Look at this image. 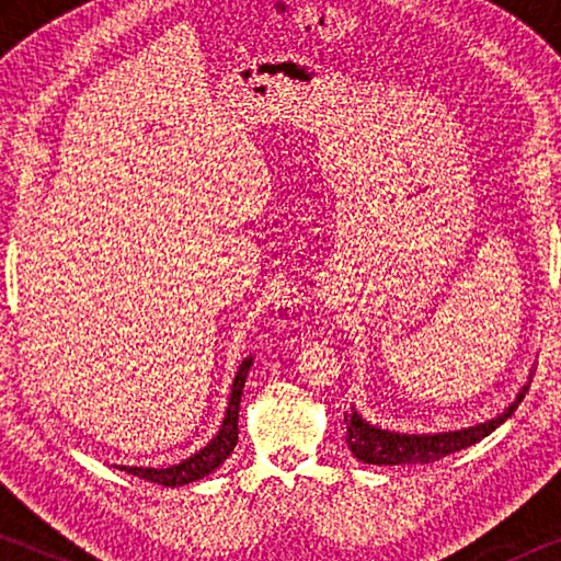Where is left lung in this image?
I'll list each match as a JSON object with an SVG mask.
<instances>
[{"label":"left lung","mask_w":561,"mask_h":561,"mask_svg":"<svg viewBox=\"0 0 561 561\" xmlns=\"http://www.w3.org/2000/svg\"><path fill=\"white\" fill-rule=\"evenodd\" d=\"M527 393V386L522 388L519 396L515 398L505 413L492 417L488 423L472 425V428L465 431H453V433H438V435H401L391 431H381L368 425L364 417L356 411L344 413L346 423V443L351 453L356 455L358 460L368 465H425V462H438L445 455H453L468 445H474L482 438L500 428L507 417L515 413V408L522 403V398Z\"/></svg>","instance_id":"left-lung-1"}]
</instances>
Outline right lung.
Returning <instances> with one entry per match:
<instances>
[{"instance_id":"obj_1","label":"right lung","mask_w":561,"mask_h":561,"mask_svg":"<svg viewBox=\"0 0 561 561\" xmlns=\"http://www.w3.org/2000/svg\"><path fill=\"white\" fill-rule=\"evenodd\" d=\"M250 366H252V358H244L240 371L234 376L230 405H227L222 428L201 453H195L193 458H187L180 465H170V468H126V465H121V470H126L128 474H136V478H144L148 482H156V485L180 488V485H187V482L201 480L205 474H210L213 470L220 468V465L230 458L237 445V417H240V398H242L244 378H247V371H250Z\"/></svg>"}]
</instances>
